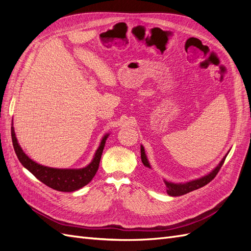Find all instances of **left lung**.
Segmentation results:
<instances>
[{
	"label": "left lung",
	"instance_id": "left-lung-1",
	"mask_svg": "<svg viewBox=\"0 0 251 251\" xmlns=\"http://www.w3.org/2000/svg\"><path fill=\"white\" fill-rule=\"evenodd\" d=\"M229 151H227V154L222 158V160L219 162V164L216 166V168L212 171H210L208 174L205 175V176L189 180L186 182H179V183H175V182L163 179V182L166 186V193H168V195L171 197H179L182 195H185L187 193H191V192L195 191V189H198L204 185H206L216 177V175L218 174V172L220 171V169H221V166L223 165V163L225 161V158L227 157V155H228ZM140 153H141V161H142L143 165L148 169H151V166L149 162V159L146 154V151H144V147L142 146V144L140 146Z\"/></svg>",
	"mask_w": 251,
	"mask_h": 251
}]
</instances>
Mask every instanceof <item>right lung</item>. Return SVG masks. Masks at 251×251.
I'll return each mask as SVG.
<instances>
[{
    "label": "right lung",
    "instance_id": "add662e5",
    "mask_svg": "<svg viewBox=\"0 0 251 251\" xmlns=\"http://www.w3.org/2000/svg\"><path fill=\"white\" fill-rule=\"evenodd\" d=\"M109 135L110 133L103 135V137L100 140V147L97 148L93 156L92 161H91L87 166H85V168L55 169L39 164L37 162L33 161L31 158H29L21 148L20 143L18 142L16 132H14L13 123L11 125L12 144L22 165L31 173L33 176H35V178L43 182L44 184L55 189V191L66 193L77 191V189L87 185L89 182L93 179L98 170V166H100L105 140L109 137Z\"/></svg>",
    "mask_w": 251,
    "mask_h": 251
}]
</instances>
